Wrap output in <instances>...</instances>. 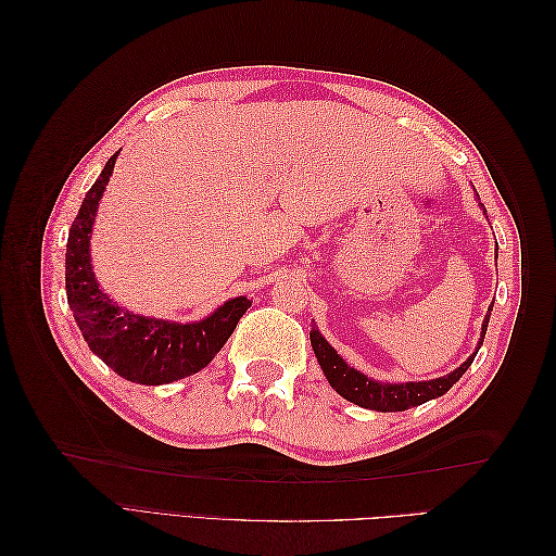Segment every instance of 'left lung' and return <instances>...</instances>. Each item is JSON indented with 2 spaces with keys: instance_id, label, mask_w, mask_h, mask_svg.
<instances>
[{
  "instance_id": "1",
  "label": "left lung",
  "mask_w": 556,
  "mask_h": 556,
  "mask_svg": "<svg viewBox=\"0 0 556 556\" xmlns=\"http://www.w3.org/2000/svg\"><path fill=\"white\" fill-rule=\"evenodd\" d=\"M492 313V308H490ZM490 313H486L484 323H482V339L478 343V350L484 341V333H486V323H490ZM311 345L315 357L323 366V371L329 380V384L333 387L336 392H339L343 399L352 401L355 406L368 408V410H380V413H399V410H408L413 406H422V403L435 399V396H443L450 387L457 382L464 374L466 368L473 364L478 350L470 355L459 368H454L452 374L443 376V378H435V380H422V382H399V384H387V382H376L371 378H366L364 374L355 371V368H350L343 357H339V352H336L327 341L325 336L319 333L315 327L311 329Z\"/></svg>"
}]
</instances>
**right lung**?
Listing matches in <instances>:
<instances>
[{
  "instance_id": "right-lung-1",
  "label": "right lung",
  "mask_w": 556,
  "mask_h": 556,
  "mask_svg": "<svg viewBox=\"0 0 556 556\" xmlns=\"http://www.w3.org/2000/svg\"><path fill=\"white\" fill-rule=\"evenodd\" d=\"M117 153L106 162L70 229L66 241V301L90 350L117 376L141 384H166L201 371L223 350L252 301L229 299L192 325L129 313L109 299L94 280L90 233L99 199L113 174Z\"/></svg>"
}]
</instances>
